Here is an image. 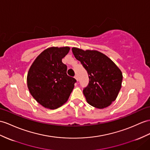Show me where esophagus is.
<instances>
[{"instance_id":"34e87169","label":"esophagus","mask_w":150,"mask_h":150,"mask_svg":"<svg viewBox=\"0 0 150 150\" xmlns=\"http://www.w3.org/2000/svg\"><path fill=\"white\" fill-rule=\"evenodd\" d=\"M74 78H75V79L77 80V81H78V80H79V79H78V75L77 74H76L75 76H74Z\"/></svg>"}]
</instances>
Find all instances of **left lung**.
<instances>
[{"label":"left lung","mask_w":150,"mask_h":150,"mask_svg":"<svg viewBox=\"0 0 150 150\" xmlns=\"http://www.w3.org/2000/svg\"><path fill=\"white\" fill-rule=\"evenodd\" d=\"M72 51L88 75V85L83 90L88 103L98 109L109 106L121 88V71L107 56L97 51H83L76 47H72Z\"/></svg>","instance_id":"1"}]
</instances>
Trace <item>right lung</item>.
I'll list each match as a JSON object with an SVG mask.
<instances>
[{"instance_id": "add662e5", "label": "right lung", "mask_w": 150, "mask_h": 150, "mask_svg": "<svg viewBox=\"0 0 150 150\" xmlns=\"http://www.w3.org/2000/svg\"><path fill=\"white\" fill-rule=\"evenodd\" d=\"M69 47H52L42 52L35 60L27 75V85L36 101L45 108L54 109L65 103L76 79L67 74V65L62 59Z\"/></svg>"}]
</instances>
